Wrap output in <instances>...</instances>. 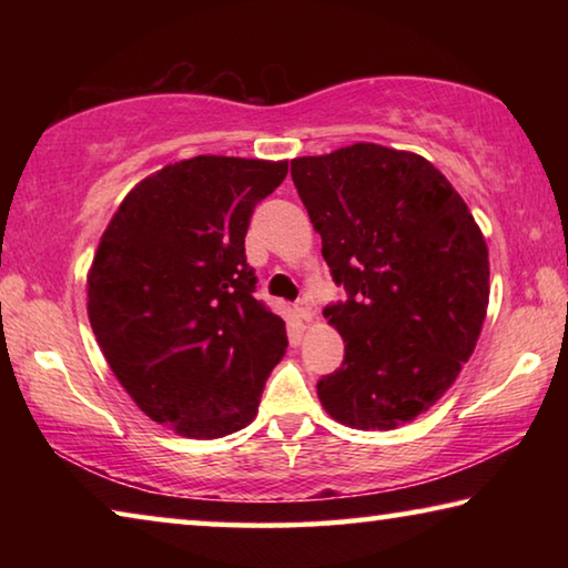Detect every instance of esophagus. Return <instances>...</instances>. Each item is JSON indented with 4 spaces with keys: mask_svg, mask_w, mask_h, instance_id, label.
Masks as SVG:
<instances>
[{
    "mask_svg": "<svg viewBox=\"0 0 568 568\" xmlns=\"http://www.w3.org/2000/svg\"><path fill=\"white\" fill-rule=\"evenodd\" d=\"M295 315H297V318H301L303 323H311V321L315 318L313 307H311V303H307V301H301V303L295 305Z\"/></svg>",
    "mask_w": 568,
    "mask_h": 568,
    "instance_id": "obj_1",
    "label": "esophagus"
}]
</instances>
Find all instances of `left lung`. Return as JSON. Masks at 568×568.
<instances>
[{
    "label": "left lung",
    "mask_w": 568,
    "mask_h": 568,
    "mask_svg": "<svg viewBox=\"0 0 568 568\" xmlns=\"http://www.w3.org/2000/svg\"><path fill=\"white\" fill-rule=\"evenodd\" d=\"M323 257L348 301L323 311L345 343L318 381L343 426L390 430L454 386L488 307V247L464 197L416 152L355 142L291 160Z\"/></svg>",
    "instance_id": "1"
}]
</instances>
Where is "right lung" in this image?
<instances>
[{"mask_svg":"<svg viewBox=\"0 0 568 568\" xmlns=\"http://www.w3.org/2000/svg\"><path fill=\"white\" fill-rule=\"evenodd\" d=\"M287 162L197 155L138 182L88 273V315L114 378L148 418L223 438L257 416L287 348L245 261L255 205Z\"/></svg>","mask_w":568,"mask_h":568,"instance_id":"obj_1","label":"right lung"}]
</instances>
